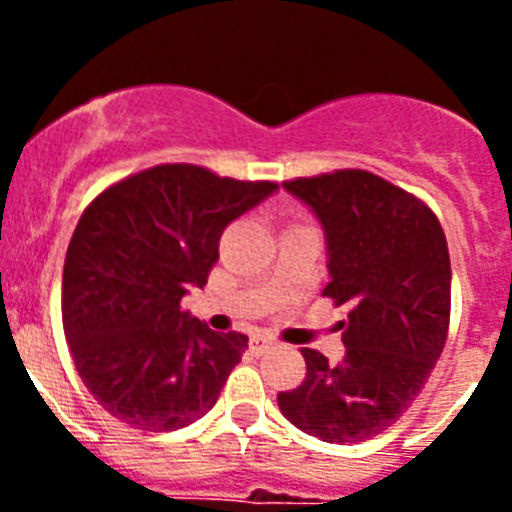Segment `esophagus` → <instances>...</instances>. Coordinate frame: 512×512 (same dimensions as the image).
Segmentation results:
<instances>
[{
  "label": "esophagus",
  "mask_w": 512,
  "mask_h": 512,
  "mask_svg": "<svg viewBox=\"0 0 512 512\" xmlns=\"http://www.w3.org/2000/svg\"><path fill=\"white\" fill-rule=\"evenodd\" d=\"M248 346H251L253 354L261 356V354H266V351H271V348H274V341H269V338H251V343H248Z\"/></svg>",
  "instance_id": "obj_1"
}]
</instances>
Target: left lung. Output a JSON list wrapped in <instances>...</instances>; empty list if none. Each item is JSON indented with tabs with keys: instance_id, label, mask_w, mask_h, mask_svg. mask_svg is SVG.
<instances>
[{
	"instance_id": "left-lung-1",
	"label": "left lung",
	"mask_w": 512,
	"mask_h": 512,
	"mask_svg": "<svg viewBox=\"0 0 512 512\" xmlns=\"http://www.w3.org/2000/svg\"><path fill=\"white\" fill-rule=\"evenodd\" d=\"M282 187L318 215L330 274L323 295L351 310L341 323V364L302 348L307 377L279 392V410L328 443L369 441L413 405L446 343V235L431 207L372 171L341 169Z\"/></svg>"
}]
</instances>
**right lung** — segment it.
Masks as SVG:
<instances>
[{"instance_id":"right-lung-1","label":"right lung","mask_w":512,"mask_h":512,"mask_svg":"<svg viewBox=\"0 0 512 512\" xmlns=\"http://www.w3.org/2000/svg\"><path fill=\"white\" fill-rule=\"evenodd\" d=\"M274 182H238L161 164L104 189L84 210L63 264V333L81 382L112 418L166 433L212 410L248 348L179 307L205 287L220 235Z\"/></svg>"}]
</instances>
